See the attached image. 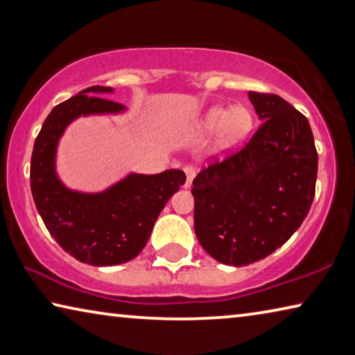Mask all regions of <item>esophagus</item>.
I'll list each match as a JSON object with an SVG mask.
<instances>
[{
  "mask_svg": "<svg viewBox=\"0 0 355 355\" xmlns=\"http://www.w3.org/2000/svg\"><path fill=\"white\" fill-rule=\"evenodd\" d=\"M183 171H184V173H186V182H184V184H183V188H184V189H189L191 186H192V180H194V177H196V171L192 169L191 166H186Z\"/></svg>",
  "mask_w": 355,
  "mask_h": 355,
  "instance_id": "34e87169",
  "label": "esophagus"
}]
</instances>
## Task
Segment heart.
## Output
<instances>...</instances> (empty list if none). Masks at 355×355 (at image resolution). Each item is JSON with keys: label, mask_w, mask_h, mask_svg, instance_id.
I'll return each instance as SVG.
<instances>
[{"label": "heart", "mask_w": 355, "mask_h": 355, "mask_svg": "<svg viewBox=\"0 0 355 355\" xmlns=\"http://www.w3.org/2000/svg\"><path fill=\"white\" fill-rule=\"evenodd\" d=\"M202 130L205 133H216L222 130V142L232 148L241 144L252 128V116L248 107L235 106L228 107L214 106L208 110L200 122Z\"/></svg>", "instance_id": "obj_1"}]
</instances>
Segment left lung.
Masks as SVG:
<instances>
[{
	"label": "left lung",
	"instance_id": "left-lung-1",
	"mask_svg": "<svg viewBox=\"0 0 355 355\" xmlns=\"http://www.w3.org/2000/svg\"><path fill=\"white\" fill-rule=\"evenodd\" d=\"M260 128L236 155L192 182L196 236L228 266L263 260L302 224L315 197L318 153L305 116L279 95L249 92Z\"/></svg>",
	"mask_w": 355,
	"mask_h": 355
}]
</instances>
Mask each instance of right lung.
<instances>
[{
  "label": "right lung",
  "instance_id": "right-lung-1",
  "mask_svg": "<svg viewBox=\"0 0 355 355\" xmlns=\"http://www.w3.org/2000/svg\"><path fill=\"white\" fill-rule=\"evenodd\" d=\"M112 87L92 86L48 114L31 156V191L50 235L78 261L116 266L146 248L166 203L184 183V172L156 175L130 172L98 192L70 189L58 175V147L71 122L89 116H119L127 106L105 98Z\"/></svg>",
  "mask_w": 355,
  "mask_h": 355
}]
</instances>
